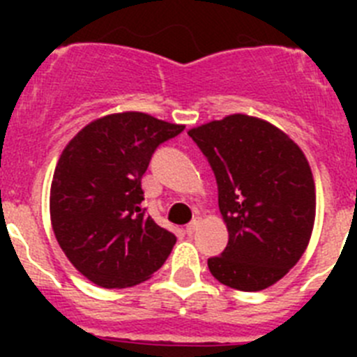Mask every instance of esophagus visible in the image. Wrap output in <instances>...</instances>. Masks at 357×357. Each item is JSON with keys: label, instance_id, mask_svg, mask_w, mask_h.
<instances>
[{"label": "esophagus", "instance_id": "obj_1", "mask_svg": "<svg viewBox=\"0 0 357 357\" xmlns=\"http://www.w3.org/2000/svg\"><path fill=\"white\" fill-rule=\"evenodd\" d=\"M200 223H202V218L200 216H195L193 222H191L188 227H185V232H188L189 236H193L195 232H197V230H198V227H200Z\"/></svg>", "mask_w": 357, "mask_h": 357}]
</instances>
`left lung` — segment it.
Returning a JSON list of instances; mask_svg holds the SVG:
<instances>
[{"label": "left lung", "instance_id": "obj_1", "mask_svg": "<svg viewBox=\"0 0 357 357\" xmlns=\"http://www.w3.org/2000/svg\"><path fill=\"white\" fill-rule=\"evenodd\" d=\"M209 160L229 230L207 261L222 284L261 291L298 263L311 239L317 189L307 159L286 132L248 114H230L188 132Z\"/></svg>", "mask_w": 357, "mask_h": 357}]
</instances>
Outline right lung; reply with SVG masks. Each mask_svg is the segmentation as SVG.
I'll use <instances>...</instances> for the list:
<instances>
[{
    "label": "right lung",
    "mask_w": 357,
    "mask_h": 357,
    "mask_svg": "<svg viewBox=\"0 0 357 357\" xmlns=\"http://www.w3.org/2000/svg\"><path fill=\"white\" fill-rule=\"evenodd\" d=\"M184 130L144 112L107 114L85 125L62 150L50 218L71 264L100 288L150 279L176 238L141 209V178L155 148Z\"/></svg>",
    "instance_id": "right-lung-1"
}]
</instances>
